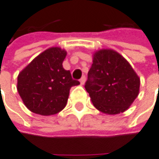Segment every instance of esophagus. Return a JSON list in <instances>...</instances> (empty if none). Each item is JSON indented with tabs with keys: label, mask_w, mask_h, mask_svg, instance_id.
<instances>
[{
	"label": "esophagus",
	"mask_w": 159,
	"mask_h": 159,
	"mask_svg": "<svg viewBox=\"0 0 159 159\" xmlns=\"http://www.w3.org/2000/svg\"><path fill=\"white\" fill-rule=\"evenodd\" d=\"M80 83H81L82 85L84 84V83H85V76H82V78L80 79Z\"/></svg>",
	"instance_id": "1"
}]
</instances>
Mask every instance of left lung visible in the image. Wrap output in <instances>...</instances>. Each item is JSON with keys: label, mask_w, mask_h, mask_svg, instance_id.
Returning <instances> with one entry per match:
<instances>
[{"label": "left lung", "mask_w": 159, "mask_h": 159, "mask_svg": "<svg viewBox=\"0 0 159 159\" xmlns=\"http://www.w3.org/2000/svg\"><path fill=\"white\" fill-rule=\"evenodd\" d=\"M85 89L93 106L108 115L127 110L140 91V78L118 52L103 49L93 54Z\"/></svg>", "instance_id": "1"}]
</instances>
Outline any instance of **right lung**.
<instances>
[{
    "label": "right lung",
    "mask_w": 159,
    "mask_h": 159,
    "mask_svg": "<svg viewBox=\"0 0 159 159\" xmlns=\"http://www.w3.org/2000/svg\"><path fill=\"white\" fill-rule=\"evenodd\" d=\"M66 52L52 47L39 54L17 76V92L25 107L42 116L55 115L66 107L69 91L80 83L62 63Z\"/></svg>",
    "instance_id": "1"
}]
</instances>
